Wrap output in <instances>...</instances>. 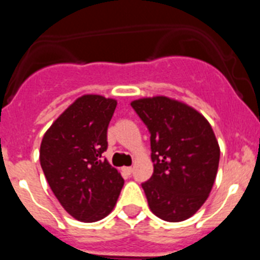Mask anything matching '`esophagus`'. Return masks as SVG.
Returning <instances> with one entry per match:
<instances>
[{
    "mask_svg": "<svg viewBox=\"0 0 260 260\" xmlns=\"http://www.w3.org/2000/svg\"><path fill=\"white\" fill-rule=\"evenodd\" d=\"M122 171L125 172L126 174H132L133 173V168L132 167H125V168H122Z\"/></svg>",
    "mask_w": 260,
    "mask_h": 260,
    "instance_id": "1",
    "label": "esophagus"
}]
</instances>
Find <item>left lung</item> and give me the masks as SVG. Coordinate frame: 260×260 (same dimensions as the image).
<instances>
[{"mask_svg":"<svg viewBox=\"0 0 260 260\" xmlns=\"http://www.w3.org/2000/svg\"><path fill=\"white\" fill-rule=\"evenodd\" d=\"M132 107L151 134L153 173L142 183L151 211L165 221L189 219L207 201L219 168L212 127L199 112L165 96Z\"/></svg>","mask_w":260,"mask_h":260,"instance_id":"left-lung-1","label":"left lung"}]
</instances>
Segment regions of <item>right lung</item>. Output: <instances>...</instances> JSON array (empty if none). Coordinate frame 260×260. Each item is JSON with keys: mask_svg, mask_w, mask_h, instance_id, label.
Wrapping results in <instances>:
<instances>
[{"mask_svg": "<svg viewBox=\"0 0 260 260\" xmlns=\"http://www.w3.org/2000/svg\"><path fill=\"white\" fill-rule=\"evenodd\" d=\"M117 107L113 99L84 95L53 122L43 137L40 164L53 194L79 221L104 219L113 210L123 178L103 153Z\"/></svg>", "mask_w": 260, "mask_h": 260, "instance_id": "obj_1", "label": "right lung"}]
</instances>
